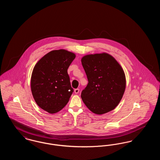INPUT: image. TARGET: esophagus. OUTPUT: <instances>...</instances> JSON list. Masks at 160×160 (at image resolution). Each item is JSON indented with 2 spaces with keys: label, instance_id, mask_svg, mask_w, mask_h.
Instances as JSON below:
<instances>
[{
  "label": "esophagus",
  "instance_id": "34e87169",
  "mask_svg": "<svg viewBox=\"0 0 160 160\" xmlns=\"http://www.w3.org/2000/svg\"><path fill=\"white\" fill-rule=\"evenodd\" d=\"M79 89H76L75 90H74V92H75V93H76V94H77V93H78V92H79Z\"/></svg>",
  "mask_w": 160,
  "mask_h": 160
}]
</instances>
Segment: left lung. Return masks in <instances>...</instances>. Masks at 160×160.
Wrapping results in <instances>:
<instances>
[{
	"label": "left lung",
	"instance_id": "8db88e82",
	"mask_svg": "<svg viewBox=\"0 0 160 160\" xmlns=\"http://www.w3.org/2000/svg\"><path fill=\"white\" fill-rule=\"evenodd\" d=\"M82 63L88 80L81 93L85 105L97 114L113 110L122 99L126 86L121 65L107 53L86 55Z\"/></svg>",
	"mask_w": 160,
	"mask_h": 160
}]
</instances>
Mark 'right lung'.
Masks as SVG:
<instances>
[{
    "mask_svg": "<svg viewBox=\"0 0 160 160\" xmlns=\"http://www.w3.org/2000/svg\"><path fill=\"white\" fill-rule=\"evenodd\" d=\"M75 54L53 50L35 65L31 77V91L38 106L50 113L62 109L74 92L67 70Z\"/></svg>",
    "mask_w": 160,
    "mask_h": 160,
    "instance_id": "right-lung-1",
    "label": "right lung"
}]
</instances>
